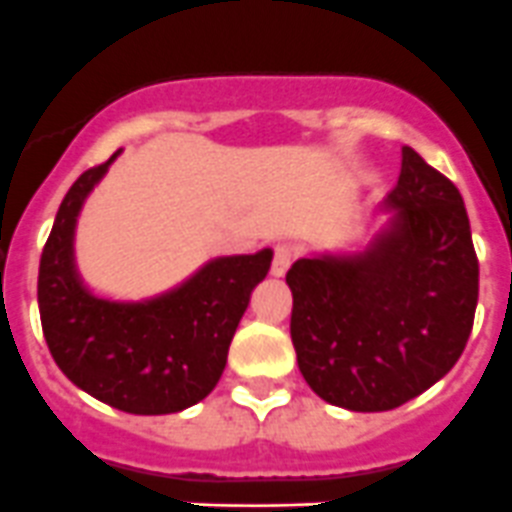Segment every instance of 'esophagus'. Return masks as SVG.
<instances>
[{
	"instance_id": "34e87169",
	"label": "esophagus",
	"mask_w": 512,
	"mask_h": 512,
	"mask_svg": "<svg viewBox=\"0 0 512 512\" xmlns=\"http://www.w3.org/2000/svg\"><path fill=\"white\" fill-rule=\"evenodd\" d=\"M295 257H297L295 247H292V245H277L275 255H272V267H270L272 275H275V277L285 275V272L290 270V265H292V260H295Z\"/></svg>"
}]
</instances>
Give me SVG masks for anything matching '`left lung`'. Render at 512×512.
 Masks as SVG:
<instances>
[{
    "instance_id": "left-lung-1",
    "label": "left lung",
    "mask_w": 512,
    "mask_h": 512,
    "mask_svg": "<svg viewBox=\"0 0 512 512\" xmlns=\"http://www.w3.org/2000/svg\"><path fill=\"white\" fill-rule=\"evenodd\" d=\"M388 227L357 255L287 270L302 377L355 413L400 408L463 355L478 305V257L458 187L403 147Z\"/></svg>"
}]
</instances>
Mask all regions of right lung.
Listing matches in <instances>:
<instances>
[{
  "instance_id": "obj_1",
  "label": "right lung",
  "mask_w": 512,
  "mask_h": 512,
  "mask_svg": "<svg viewBox=\"0 0 512 512\" xmlns=\"http://www.w3.org/2000/svg\"><path fill=\"white\" fill-rule=\"evenodd\" d=\"M117 155L82 172L54 217L37 282L44 340L59 370L92 398L132 415L180 413L215 390L252 290L270 270L272 250L215 257L150 300L92 295L74 265V227Z\"/></svg>"
}]
</instances>
